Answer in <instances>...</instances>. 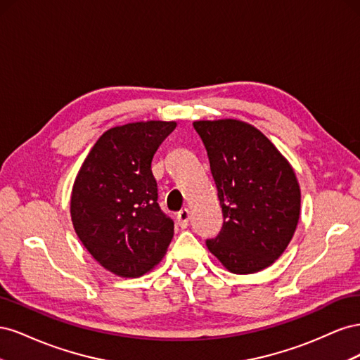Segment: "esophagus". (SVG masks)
Returning <instances> with one entry per match:
<instances>
[{
  "label": "esophagus",
  "instance_id": "esophagus-1",
  "mask_svg": "<svg viewBox=\"0 0 360 360\" xmlns=\"http://www.w3.org/2000/svg\"><path fill=\"white\" fill-rule=\"evenodd\" d=\"M189 219H191V213L188 209H181L177 213V224L180 225V228H186L189 225Z\"/></svg>",
  "mask_w": 360,
  "mask_h": 360
}]
</instances>
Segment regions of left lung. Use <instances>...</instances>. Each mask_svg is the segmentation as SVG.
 Returning a JSON list of instances; mask_svg holds the SVG:
<instances>
[{
  "label": "left lung",
  "mask_w": 360,
  "mask_h": 360,
  "mask_svg": "<svg viewBox=\"0 0 360 360\" xmlns=\"http://www.w3.org/2000/svg\"><path fill=\"white\" fill-rule=\"evenodd\" d=\"M210 162L224 224L207 238L210 252L233 274L269 267L288 246L300 213V189L290 163L250 124L195 122Z\"/></svg>",
  "instance_id": "8db88e82"
}]
</instances>
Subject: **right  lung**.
<instances>
[{
	"label": "right lung",
	"mask_w": 360,
	"mask_h": 360,
	"mask_svg": "<svg viewBox=\"0 0 360 360\" xmlns=\"http://www.w3.org/2000/svg\"><path fill=\"white\" fill-rule=\"evenodd\" d=\"M174 122L112 127L94 144L75 180L70 213L86 250L106 270L138 278L153 269L174 236L158 202L151 160Z\"/></svg>",
	"instance_id": "1"
}]
</instances>
